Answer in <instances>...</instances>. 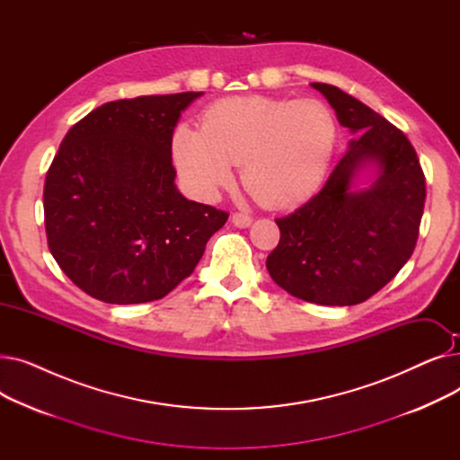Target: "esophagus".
Here are the masks:
<instances>
[{
	"label": "esophagus",
	"instance_id": "obj_1",
	"mask_svg": "<svg viewBox=\"0 0 460 460\" xmlns=\"http://www.w3.org/2000/svg\"><path fill=\"white\" fill-rule=\"evenodd\" d=\"M231 222L236 226V227H250L253 217L250 214H244V212H233L231 216Z\"/></svg>",
	"mask_w": 460,
	"mask_h": 460
}]
</instances>
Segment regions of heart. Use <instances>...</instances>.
I'll list each match as a JSON object with an SVG mask.
<instances>
[{
	"label": "heart",
	"mask_w": 460,
	"mask_h": 460,
	"mask_svg": "<svg viewBox=\"0 0 460 460\" xmlns=\"http://www.w3.org/2000/svg\"><path fill=\"white\" fill-rule=\"evenodd\" d=\"M337 123L326 104L313 99L229 96L210 104L201 128L177 127L173 160L188 188L212 201L233 181V164L264 207H295L313 196L335 149Z\"/></svg>",
	"instance_id": "1"
}]
</instances>
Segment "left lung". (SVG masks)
Here are the masks:
<instances>
[{"mask_svg":"<svg viewBox=\"0 0 460 460\" xmlns=\"http://www.w3.org/2000/svg\"><path fill=\"white\" fill-rule=\"evenodd\" d=\"M311 85L359 137L349 143L315 198L278 217L281 236L267 269L300 300L354 305L378 293L412 255L427 196L425 175L412 143L390 120L340 87ZM366 163L377 164L379 179L371 189L352 192L351 179Z\"/></svg>","mask_w":460,"mask_h":460,"instance_id":"left-lung-1","label":"left lung"}]
</instances>
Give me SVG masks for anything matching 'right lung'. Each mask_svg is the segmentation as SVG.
I'll list each match as a JSON object with an SVG mask.
<instances>
[{
    "label": "right lung",
    "instance_id": "1",
    "mask_svg": "<svg viewBox=\"0 0 460 460\" xmlns=\"http://www.w3.org/2000/svg\"><path fill=\"white\" fill-rule=\"evenodd\" d=\"M203 93L106 102L61 141L44 182L48 248L68 279L106 304L164 298L188 278L229 212L175 186L172 139Z\"/></svg>",
    "mask_w": 460,
    "mask_h": 460
}]
</instances>
